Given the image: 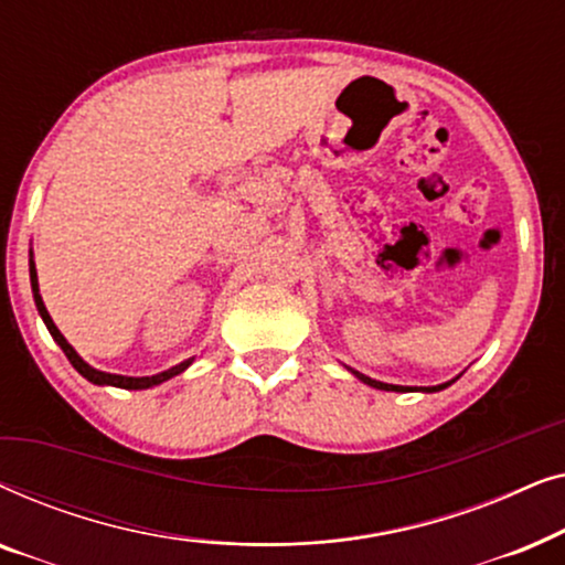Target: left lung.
I'll list each match as a JSON object with an SVG mask.
<instances>
[{
    "mask_svg": "<svg viewBox=\"0 0 565 565\" xmlns=\"http://www.w3.org/2000/svg\"><path fill=\"white\" fill-rule=\"evenodd\" d=\"M350 370V373L358 377V381H362L365 385H370V388H377V391H396V393H406V391H424V393H437V391H443V388H447V385H452L455 381H450V383H439V385H429V388H412V385H393V383H381V381H375V377H367V375H362V373H358V370H352V367H347Z\"/></svg>",
    "mask_w": 565,
    "mask_h": 565,
    "instance_id": "8db88e82",
    "label": "left lung"
}]
</instances>
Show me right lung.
I'll list each match as a JSON object with an SVG mask.
<instances>
[{
	"mask_svg": "<svg viewBox=\"0 0 565 565\" xmlns=\"http://www.w3.org/2000/svg\"><path fill=\"white\" fill-rule=\"evenodd\" d=\"M30 285H33V298H35V308H38V313H41V319H43V323H45V329L51 331L53 342H56V344L61 347V350H64V354L68 358V362H72V365H74L76 373L87 377L89 383H95V385H115V388H128V391H146V388H153V385H161L164 381H169V377H174V375L184 373V370H188V367L192 365V360H195V358H190V360L180 362V365H174V367L164 370V373H157V375H143V377L103 373V370L92 367L89 362H84V360L79 358V352H76L74 347L66 342V337L61 334L56 323H53L51 313L45 311V303H43V298H41V288H38V273H35L33 252H30Z\"/></svg>",
	"mask_w": 565,
	"mask_h": 565,
	"instance_id": "obj_1",
	"label": "right lung"
}]
</instances>
